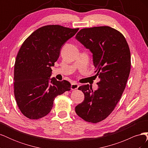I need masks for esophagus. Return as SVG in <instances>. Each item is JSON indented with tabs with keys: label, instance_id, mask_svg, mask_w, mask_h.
I'll list each match as a JSON object with an SVG mask.
<instances>
[{
	"label": "esophagus",
	"instance_id": "1",
	"mask_svg": "<svg viewBox=\"0 0 148 148\" xmlns=\"http://www.w3.org/2000/svg\"><path fill=\"white\" fill-rule=\"evenodd\" d=\"M79 87V84H78L77 83H73L72 84H71V89L72 90H75V89H77Z\"/></svg>",
	"mask_w": 148,
	"mask_h": 148
}]
</instances>
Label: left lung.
Masks as SVG:
<instances>
[{
  "instance_id": "obj_1",
  "label": "left lung",
  "mask_w": 148,
  "mask_h": 148,
  "mask_svg": "<svg viewBox=\"0 0 148 148\" xmlns=\"http://www.w3.org/2000/svg\"><path fill=\"white\" fill-rule=\"evenodd\" d=\"M75 38L92 53L99 88L93 91L89 84L79 86L84 99L75 107L79 117L98 123L112 113L126 86L131 69L128 44L123 35L109 26L83 28Z\"/></svg>"
}]
</instances>
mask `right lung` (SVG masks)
Segmentation results:
<instances>
[{"label":"right lung","mask_w":148,"mask_h":148,"mask_svg":"<svg viewBox=\"0 0 148 148\" xmlns=\"http://www.w3.org/2000/svg\"><path fill=\"white\" fill-rule=\"evenodd\" d=\"M79 28L47 25L31 34L22 44L14 66V95L21 113L39 119L51 110L55 97L70 91L66 80L50 78L51 66L59 57L64 44Z\"/></svg>","instance_id":"1"}]
</instances>
